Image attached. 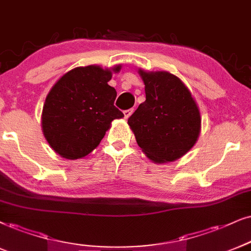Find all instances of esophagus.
<instances>
[{"label":"esophagus","instance_id":"obj_1","mask_svg":"<svg viewBox=\"0 0 251 251\" xmlns=\"http://www.w3.org/2000/svg\"><path fill=\"white\" fill-rule=\"evenodd\" d=\"M133 113V109H129V110H125L124 111V116H125V119H128L129 116H131Z\"/></svg>","mask_w":251,"mask_h":251}]
</instances>
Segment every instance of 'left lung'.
<instances>
[{"instance_id":"left-lung-1","label":"left lung","mask_w":251,"mask_h":251,"mask_svg":"<svg viewBox=\"0 0 251 251\" xmlns=\"http://www.w3.org/2000/svg\"><path fill=\"white\" fill-rule=\"evenodd\" d=\"M146 100L128 118L144 154L154 163L173 162L196 145L201 117L191 91L168 72L139 69Z\"/></svg>"}]
</instances>
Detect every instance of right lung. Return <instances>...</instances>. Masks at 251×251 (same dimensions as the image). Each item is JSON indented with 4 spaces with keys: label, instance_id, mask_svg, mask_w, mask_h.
<instances>
[{
    "label": "right lung",
    "instance_id": "obj_1",
    "mask_svg": "<svg viewBox=\"0 0 251 251\" xmlns=\"http://www.w3.org/2000/svg\"><path fill=\"white\" fill-rule=\"evenodd\" d=\"M122 65L102 68L90 65L63 74L47 94L41 112V129L50 148L67 160L90 154L124 115L113 105L116 89L107 84Z\"/></svg>",
    "mask_w": 251,
    "mask_h": 251
}]
</instances>
